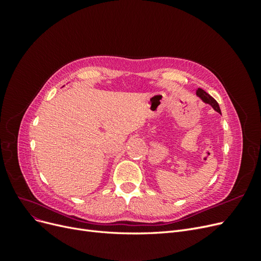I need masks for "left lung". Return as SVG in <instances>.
Wrapping results in <instances>:
<instances>
[{
	"label": "left lung",
	"instance_id": "8db88e82",
	"mask_svg": "<svg viewBox=\"0 0 261 261\" xmlns=\"http://www.w3.org/2000/svg\"><path fill=\"white\" fill-rule=\"evenodd\" d=\"M196 94L204 102V103L210 105L213 109L216 110V111H217L218 113L221 114V110H220V107H219V105H218V102H217L215 99H213L209 93H207L206 91L202 90L201 88H198V89H197V91H196Z\"/></svg>",
	"mask_w": 261,
	"mask_h": 261
}]
</instances>
